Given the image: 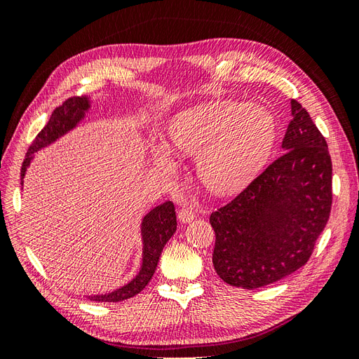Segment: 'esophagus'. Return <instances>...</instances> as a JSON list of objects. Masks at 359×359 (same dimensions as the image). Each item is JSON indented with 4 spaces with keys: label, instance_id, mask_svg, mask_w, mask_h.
Segmentation results:
<instances>
[{
    "label": "esophagus",
    "instance_id": "obj_1",
    "mask_svg": "<svg viewBox=\"0 0 359 359\" xmlns=\"http://www.w3.org/2000/svg\"><path fill=\"white\" fill-rule=\"evenodd\" d=\"M194 217H196V211L191 206H182L178 212V219L181 223H190Z\"/></svg>",
    "mask_w": 359,
    "mask_h": 359
}]
</instances>
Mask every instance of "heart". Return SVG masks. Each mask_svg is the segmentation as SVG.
Listing matches in <instances>:
<instances>
[{
    "mask_svg": "<svg viewBox=\"0 0 359 359\" xmlns=\"http://www.w3.org/2000/svg\"><path fill=\"white\" fill-rule=\"evenodd\" d=\"M170 148L198 156L203 186L215 194L240 190L266 158L274 140V119L265 107L222 100L184 111L169 124ZM154 161L173 170L169 151L154 148Z\"/></svg>",
    "mask_w": 359,
    "mask_h": 359,
    "instance_id": "obj_1",
    "label": "heart"
}]
</instances>
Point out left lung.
<instances>
[{
	"label": "left lung",
	"instance_id": "1",
	"mask_svg": "<svg viewBox=\"0 0 359 359\" xmlns=\"http://www.w3.org/2000/svg\"><path fill=\"white\" fill-rule=\"evenodd\" d=\"M290 109L285 153L210 215L212 264L231 286L257 289L295 273L328 223L332 163L327 140L297 100Z\"/></svg>",
	"mask_w": 359,
	"mask_h": 359
}]
</instances>
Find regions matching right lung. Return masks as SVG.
<instances>
[{"label": "right lung", "mask_w": 359, "mask_h": 359, "mask_svg": "<svg viewBox=\"0 0 359 359\" xmlns=\"http://www.w3.org/2000/svg\"><path fill=\"white\" fill-rule=\"evenodd\" d=\"M91 102L88 97H72V99L64 102L60 107L52 112L48 124L43 127L41 132L32 140V144L28 148V153L20 168V186H24V177L29 166L31 160L34 158V153L55 142L57 139L69 133L78 126L85 118V114L88 112ZM177 231V214L175 206L170 201L156 206L151 210L144 219L142 226H140V235H142V265H140L139 273L136 277L128 281L127 285L119 289L103 293V295H90V301L95 302H118L132 298L142 290L149 280L153 278L156 268L158 264L160 255L163 247L170 240V236Z\"/></svg>", "instance_id": "add662e5"}]
</instances>
